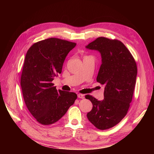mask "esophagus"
Wrapping results in <instances>:
<instances>
[{
  "instance_id": "1",
  "label": "esophagus",
  "mask_w": 154,
  "mask_h": 154,
  "mask_svg": "<svg viewBox=\"0 0 154 154\" xmlns=\"http://www.w3.org/2000/svg\"><path fill=\"white\" fill-rule=\"evenodd\" d=\"M78 97H79V98L83 99V98H84V95L82 94H78Z\"/></svg>"
}]
</instances>
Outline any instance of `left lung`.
I'll return each instance as SVG.
<instances>
[{
	"instance_id": "left-lung-1",
	"label": "left lung",
	"mask_w": 154,
	"mask_h": 154,
	"mask_svg": "<svg viewBox=\"0 0 154 154\" xmlns=\"http://www.w3.org/2000/svg\"><path fill=\"white\" fill-rule=\"evenodd\" d=\"M86 48L101 53L102 63L96 80L105 86L103 100L85 96L93 105L87 116L97 128L106 130L118 124L128 112L136 85L137 65L129 50L118 40L98 37Z\"/></svg>"
}]
</instances>
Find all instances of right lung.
<instances>
[{
    "label": "right lung",
    "mask_w": 154,
    "mask_h": 154,
    "mask_svg": "<svg viewBox=\"0 0 154 154\" xmlns=\"http://www.w3.org/2000/svg\"><path fill=\"white\" fill-rule=\"evenodd\" d=\"M76 45L50 38L32 44L26 53L20 78L22 94L27 109L42 125L58 122L77 98L76 93L57 91L52 83Z\"/></svg>",
    "instance_id": "add662e5"
}]
</instances>
